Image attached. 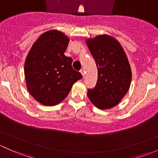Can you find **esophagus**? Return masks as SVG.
Masks as SVG:
<instances>
[{
	"mask_svg": "<svg viewBox=\"0 0 158 158\" xmlns=\"http://www.w3.org/2000/svg\"><path fill=\"white\" fill-rule=\"evenodd\" d=\"M80 72H81V74H82V76H83V77H84V69H81V71H80Z\"/></svg>",
	"mask_w": 158,
	"mask_h": 158,
	"instance_id": "obj_1",
	"label": "esophagus"
}]
</instances>
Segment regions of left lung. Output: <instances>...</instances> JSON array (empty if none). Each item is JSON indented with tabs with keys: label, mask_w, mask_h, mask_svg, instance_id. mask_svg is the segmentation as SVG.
<instances>
[{
	"label": "left lung",
	"mask_w": 158,
	"mask_h": 158,
	"mask_svg": "<svg viewBox=\"0 0 158 158\" xmlns=\"http://www.w3.org/2000/svg\"><path fill=\"white\" fill-rule=\"evenodd\" d=\"M98 69L97 85L88 90L90 102L100 110L118 105L127 94L131 81V70L121 44L107 34L86 40Z\"/></svg>",
	"instance_id": "8db88e82"
}]
</instances>
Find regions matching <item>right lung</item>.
I'll list each match as a JSON object with an SVG mask.
<instances>
[{
	"mask_svg": "<svg viewBox=\"0 0 158 158\" xmlns=\"http://www.w3.org/2000/svg\"><path fill=\"white\" fill-rule=\"evenodd\" d=\"M70 39L57 30L44 32L27 54L24 74L30 95L44 106H55L67 97L73 84L82 78L64 55Z\"/></svg>",
	"mask_w": 158,
	"mask_h": 158,
	"instance_id": "add662e5",
	"label": "right lung"
}]
</instances>
